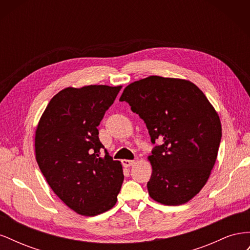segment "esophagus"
Segmentation results:
<instances>
[{
    "label": "esophagus",
    "mask_w": 250,
    "mask_h": 250,
    "mask_svg": "<svg viewBox=\"0 0 250 250\" xmlns=\"http://www.w3.org/2000/svg\"><path fill=\"white\" fill-rule=\"evenodd\" d=\"M122 163H123V165H124V167H130V166H132V165L135 163V161H131V160H123V161H122Z\"/></svg>",
    "instance_id": "34e87169"
}]
</instances>
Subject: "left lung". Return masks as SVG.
<instances>
[{"mask_svg": "<svg viewBox=\"0 0 250 250\" xmlns=\"http://www.w3.org/2000/svg\"><path fill=\"white\" fill-rule=\"evenodd\" d=\"M120 101L145 121L153 144L148 161L152 174L150 197L165 206H180L207 184L217 160L222 128L213 105L187 79L149 76L127 85Z\"/></svg>", "mask_w": 250, "mask_h": 250, "instance_id": "left-lung-1", "label": "left lung"}]
</instances>
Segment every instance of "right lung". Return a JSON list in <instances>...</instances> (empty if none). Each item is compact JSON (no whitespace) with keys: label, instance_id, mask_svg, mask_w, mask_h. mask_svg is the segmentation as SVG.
I'll list each match as a JSON object with an SVG mask.
<instances>
[{"label":"right lung","instance_id":"right-lung-1","mask_svg":"<svg viewBox=\"0 0 250 250\" xmlns=\"http://www.w3.org/2000/svg\"><path fill=\"white\" fill-rule=\"evenodd\" d=\"M122 88L108 85L65 87L52 98L35 130V158L58 197L82 216L115 207L124 180L99 140L97 126Z\"/></svg>","mask_w":250,"mask_h":250}]
</instances>
